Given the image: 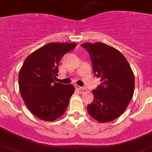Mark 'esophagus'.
<instances>
[{
  "label": "esophagus",
  "instance_id": "1",
  "mask_svg": "<svg viewBox=\"0 0 152 152\" xmlns=\"http://www.w3.org/2000/svg\"><path fill=\"white\" fill-rule=\"evenodd\" d=\"M75 88L79 90V91H84V90H85V88H84V87H80L78 85H75Z\"/></svg>",
  "mask_w": 152,
  "mask_h": 152
}]
</instances>
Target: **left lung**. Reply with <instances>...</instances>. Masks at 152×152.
Wrapping results in <instances>:
<instances>
[{
	"label": "left lung",
	"instance_id": "1",
	"mask_svg": "<svg viewBox=\"0 0 152 152\" xmlns=\"http://www.w3.org/2000/svg\"><path fill=\"white\" fill-rule=\"evenodd\" d=\"M88 51L94 73L101 84L93 91L94 101L88 105L90 116L108 123L124 113L133 96L135 77L128 61L119 50L102 42L80 45Z\"/></svg>",
	"mask_w": 152,
	"mask_h": 152
}]
</instances>
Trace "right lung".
Returning a JSON list of instances; mask_svg holds the SVG:
<instances>
[{
    "label": "right lung",
    "instance_id": "right-lung-1",
    "mask_svg": "<svg viewBox=\"0 0 152 152\" xmlns=\"http://www.w3.org/2000/svg\"><path fill=\"white\" fill-rule=\"evenodd\" d=\"M76 43L51 42L27 56L19 73V88L26 107L39 119L54 121L66 110L75 92L72 84L56 83L58 65Z\"/></svg>",
    "mask_w": 152,
    "mask_h": 152
}]
</instances>
